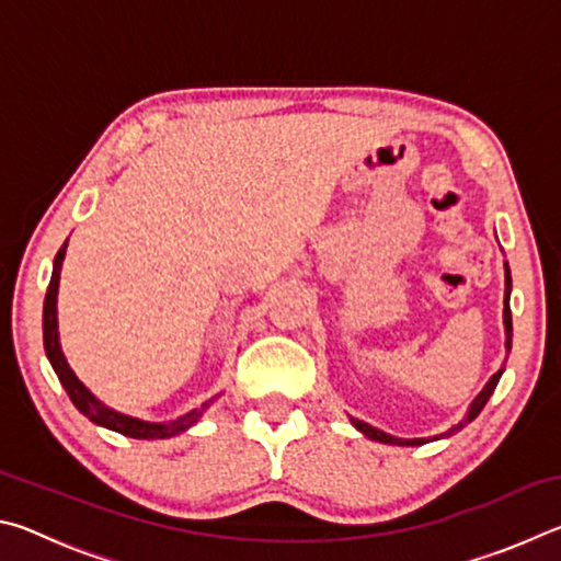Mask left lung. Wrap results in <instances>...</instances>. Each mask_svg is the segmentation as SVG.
<instances>
[{
  "instance_id": "1",
  "label": "left lung",
  "mask_w": 561,
  "mask_h": 561,
  "mask_svg": "<svg viewBox=\"0 0 561 561\" xmlns=\"http://www.w3.org/2000/svg\"><path fill=\"white\" fill-rule=\"evenodd\" d=\"M510 291H512V277H510V264L505 262V309H502V321H505V348H507V354H510V348H512V314H510ZM502 371H505V368H500V371H497L495 376H492L490 381L485 383V388H482V391H480L478 396H474V401L470 403L468 413H465L462 421H460L458 425H453L450 431H445V433H440V435H435V438H396V435H391V433H383V431H378V428H374V425H368V423H364V421H358V417H348V421H351V425H354L356 431L364 433L368 440L386 443V445H425V443H431V440L450 438L453 433L462 431L465 425L472 423L474 417L480 415L482 408H485V403L490 401V396L495 393V388H497V381H500Z\"/></svg>"
}]
</instances>
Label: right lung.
<instances>
[{
	"label": "right lung",
	"mask_w": 561,
	"mask_h": 561,
	"mask_svg": "<svg viewBox=\"0 0 561 561\" xmlns=\"http://www.w3.org/2000/svg\"><path fill=\"white\" fill-rule=\"evenodd\" d=\"M66 240L61 244V250L56 252L54 257V270H51V282L49 289H46V299H44V351L46 358H49L51 368L59 376L61 386L69 393L71 403L79 408V411L89 417L91 423L101 425V428L116 431L121 435H128V438H138V440H163V438H173V435L185 433L187 428L201 421L203 413L210 408L213 401L203 403L201 408H193V411L175 417V421H165V423H153V421H144V417H133L116 411V408L106 405L103 401H99L87 386L79 381V376L73 374V368L66 360L61 344H59V317H56V297H59V279H61V264L66 257Z\"/></svg>",
	"instance_id": "obj_1"
}]
</instances>
